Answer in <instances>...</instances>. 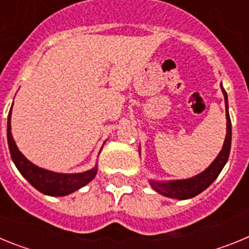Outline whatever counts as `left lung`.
<instances>
[{
	"label": "left lung",
	"mask_w": 249,
	"mask_h": 249,
	"mask_svg": "<svg viewBox=\"0 0 249 249\" xmlns=\"http://www.w3.org/2000/svg\"><path fill=\"white\" fill-rule=\"evenodd\" d=\"M222 93L224 96V103H226V118H227V133L224 138V143L221 152L215 157L210 166L204 169L203 172L193 176L187 179H173V181H155L149 179V184L153 190L160 195L168 197V198L176 199H188L196 197L204 190H207L213 183L215 178L218 177L223 167L227 163L231 152V142H232V123H231L230 112H228V97L227 92L224 91L223 86L221 83ZM141 155V149H140Z\"/></svg>",
	"instance_id": "obj_1"
}]
</instances>
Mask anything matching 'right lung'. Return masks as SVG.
Masks as SVG:
<instances>
[{
	"label": "right lung",
	"mask_w": 249,
	"mask_h": 249,
	"mask_svg": "<svg viewBox=\"0 0 249 249\" xmlns=\"http://www.w3.org/2000/svg\"><path fill=\"white\" fill-rule=\"evenodd\" d=\"M11 112H12V107H11L7 118V141L11 157H12L13 163L17 167L19 173L37 191L43 195L52 196V197H62V196L71 195L77 190L85 187L93 179L94 176L97 175V164L93 168L81 173H57L41 168L32 163L19 152L18 147L16 146V142L13 140L12 132H11Z\"/></svg>",
	"instance_id": "add662e5"
}]
</instances>
